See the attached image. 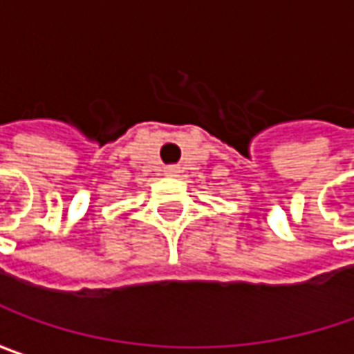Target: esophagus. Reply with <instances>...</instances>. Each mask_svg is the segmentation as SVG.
I'll return each mask as SVG.
<instances>
[{
  "mask_svg": "<svg viewBox=\"0 0 354 354\" xmlns=\"http://www.w3.org/2000/svg\"><path fill=\"white\" fill-rule=\"evenodd\" d=\"M178 172H180L178 166H166V168H164V174H166V176H178Z\"/></svg>",
  "mask_w": 354,
  "mask_h": 354,
  "instance_id": "esophagus-1",
  "label": "esophagus"
}]
</instances>
